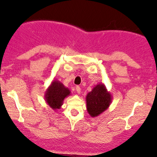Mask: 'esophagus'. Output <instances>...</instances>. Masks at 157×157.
<instances>
[{
  "mask_svg": "<svg viewBox=\"0 0 157 157\" xmlns=\"http://www.w3.org/2000/svg\"><path fill=\"white\" fill-rule=\"evenodd\" d=\"M76 91H77V92L78 93V94H80V92H81L80 87H79V86H77V87H76Z\"/></svg>",
  "mask_w": 157,
  "mask_h": 157,
  "instance_id": "esophagus-1",
  "label": "esophagus"
}]
</instances>
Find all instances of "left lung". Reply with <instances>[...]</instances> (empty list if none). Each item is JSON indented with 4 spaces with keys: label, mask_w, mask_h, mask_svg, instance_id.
Listing matches in <instances>:
<instances>
[{
    "label": "left lung",
    "mask_w": 157,
    "mask_h": 157,
    "mask_svg": "<svg viewBox=\"0 0 157 157\" xmlns=\"http://www.w3.org/2000/svg\"><path fill=\"white\" fill-rule=\"evenodd\" d=\"M87 111L91 117H96L106 111L112 101V96L102 83L96 85L86 97Z\"/></svg>",
    "instance_id": "left-lung-1"
}]
</instances>
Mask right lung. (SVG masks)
Masks as SVG:
<instances>
[{
    "label": "right lung",
    "mask_w": 157,
    "mask_h": 157,
    "mask_svg": "<svg viewBox=\"0 0 157 157\" xmlns=\"http://www.w3.org/2000/svg\"><path fill=\"white\" fill-rule=\"evenodd\" d=\"M71 95V91L62 82L54 80L45 92L44 99L46 103L53 110L60 109L66 97Z\"/></svg>",
    "instance_id": "right-lung-1"
}]
</instances>
